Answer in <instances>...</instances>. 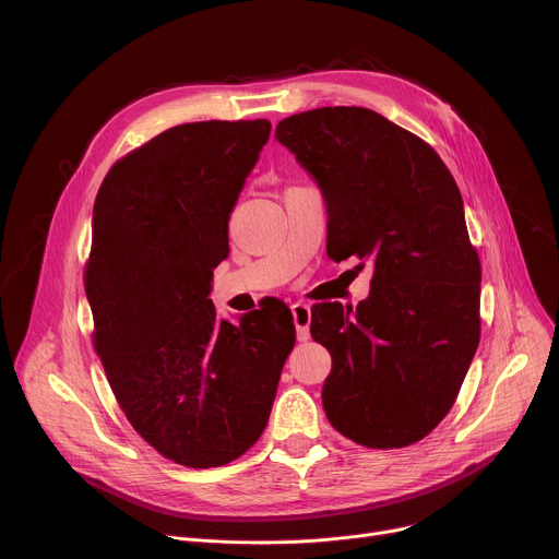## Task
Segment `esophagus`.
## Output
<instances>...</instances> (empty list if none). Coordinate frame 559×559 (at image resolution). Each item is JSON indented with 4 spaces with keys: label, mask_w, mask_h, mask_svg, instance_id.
<instances>
[{
    "label": "esophagus",
    "mask_w": 559,
    "mask_h": 559,
    "mask_svg": "<svg viewBox=\"0 0 559 559\" xmlns=\"http://www.w3.org/2000/svg\"><path fill=\"white\" fill-rule=\"evenodd\" d=\"M292 316H294V325H296V334L298 341H307L309 338V323H311V309L307 302H294L292 305Z\"/></svg>",
    "instance_id": "obj_1"
}]
</instances>
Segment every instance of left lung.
I'll use <instances>...</instances> for the list:
<instances>
[{"mask_svg": "<svg viewBox=\"0 0 559 559\" xmlns=\"http://www.w3.org/2000/svg\"><path fill=\"white\" fill-rule=\"evenodd\" d=\"M274 136L323 194L330 259L373 265L356 309H311L332 354L325 414L362 447L414 444L453 407L480 343L483 270L460 190L431 145L367 108L292 115Z\"/></svg>", "mask_w": 559, "mask_h": 559, "instance_id": "left-lung-1", "label": "left lung"}]
</instances>
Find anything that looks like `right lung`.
Here are the masks:
<instances>
[{"mask_svg":"<svg viewBox=\"0 0 559 559\" xmlns=\"http://www.w3.org/2000/svg\"><path fill=\"white\" fill-rule=\"evenodd\" d=\"M270 130L267 119L175 126L110 168L93 210L97 356L136 433L192 468L227 464L261 438L296 343L285 302L234 325L210 298Z\"/></svg>","mask_w":559,"mask_h":559,"instance_id":"1","label":"right lung"}]
</instances>
